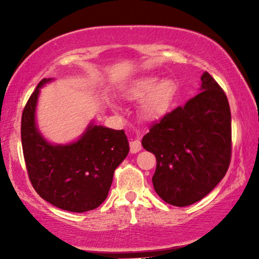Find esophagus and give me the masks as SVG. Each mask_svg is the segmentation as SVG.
I'll use <instances>...</instances> for the list:
<instances>
[{"mask_svg": "<svg viewBox=\"0 0 259 259\" xmlns=\"http://www.w3.org/2000/svg\"><path fill=\"white\" fill-rule=\"evenodd\" d=\"M131 153H138L141 150V143L139 140H132L130 143Z\"/></svg>", "mask_w": 259, "mask_h": 259, "instance_id": "1", "label": "esophagus"}]
</instances>
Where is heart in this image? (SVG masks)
<instances>
[{"mask_svg":"<svg viewBox=\"0 0 259 259\" xmlns=\"http://www.w3.org/2000/svg\"><path fill=\"white\" fill-rule=\"evenodd\" d=\"M175 93V84L171 80L159 81L155 76H146L134 81L126 92V97L131 100H143L141 112L147 119H157L168 108Z\"/></svg>","mask_w":259,"mask_h":259,"instance_id":"b5f03b06","label":"heart"}]
</instances>
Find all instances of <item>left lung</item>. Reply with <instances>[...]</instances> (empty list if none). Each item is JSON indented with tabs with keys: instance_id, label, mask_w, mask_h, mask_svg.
Masks as SVG:
<instances>
[{
	"instance_id": "1",
	"label": "left lung",
	"mask_w": 259,
	"mask_h": 259,
	"mask_svg": "<svg viewBox=\"0 0 259 259\" xmlns=\"http://www.w3.org/2000/svg\"><path fill=\"white\" fill-rule=\"evenodd\" d=\"M201 92L154 121L143 138L157 159L152 183L162 200L189 206L211 192L231 161V112L225 92L207 72Z\"/></svg>"
}]
</instances>
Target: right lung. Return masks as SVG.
I'll return each instance as SVG.
<instances>
[{
    "instance_id": "add662e5",
    "label": "right lung",
    "mask_w": 259,
    "mask_h": 259,
    "mask_svg": "<svg viewBox=\"0 0 259 259\" xmlns=\"http://www.w3.org/2000/svg\"><path fill=\"white\" fill-rule=\"evenodd\" d=\"M44 79L28 99L21 120V140L28 177L38 196L70 212L97 208L108 196L115 168L128 154L123 130L91 123L76 143L48 144L35 125V107Z\"/></svg>"
}]
</instances>
